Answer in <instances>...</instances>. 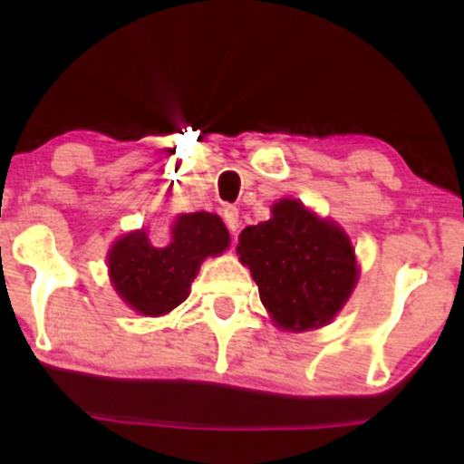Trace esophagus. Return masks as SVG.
<instances>
[{"mask_svg": "<svg viewBox=\"0 0 464 464\" xmlns=\"http://www.w3.org/2000/svg\"><path fill=\"white\" fill-rule=\"evenodd\" d=\"M222 220H225L228 231L236 233L239 227V211L236 207H225V209H222Z\"/></svg>", "mask_w": 464, "mask_h": 464, "instance_id": "esophagus-1", "label": "esophagus"}]
</instances>
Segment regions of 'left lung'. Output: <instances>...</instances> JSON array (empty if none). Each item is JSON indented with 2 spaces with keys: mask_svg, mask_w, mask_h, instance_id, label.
<instances>
[{
  "mask_svg": "<svg viewBox=\"0 0 464 464\" xmlns=\"http://www.w3.org/2000/svg\"><path fill=\"white\" fill-rule=\"evenodd\" d=\"M237 253L266 310L292 332L332 321L358 279L343 228L310 214L299 200H279L268 222L244 228Z\"/></svg>",
  "mask_w": 464,
  "mask_h": 464,
  "instance_id": "left-lung-1",
  "label": "left lung"
}]
</instances>
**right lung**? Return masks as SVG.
I'll return each instance as SVG.
<instances>
[{
  "instance_id": "1",
  "label": "right lung",
  "mask_w": 464,
  "mask_h": 464,
  "mask_svg": "<svg viewBox=\"0 0 464 464\" xmlns=\"http://www.w3.org/2000/svg\"><path fill=\"white\" fill-rule=\"evenodd\" d=\"M227 246L228 231L216 214H183L165 248H154L143 231L121 237L109 255L111 279L132 310L161 316L188 299L202 259Z\"/></svg>"
}]
</instances>
